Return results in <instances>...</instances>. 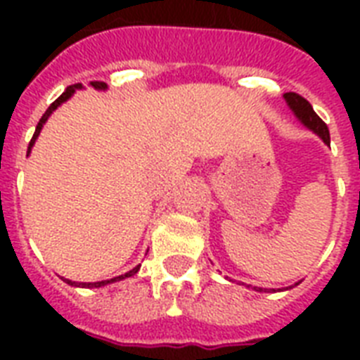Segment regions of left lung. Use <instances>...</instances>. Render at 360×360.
Listing matches in <instances>:
<instances>
[{"mask_svg": "<svg viewBox=\"0 0 360 360\" xmlns=\"http://www.w3.org/2000/svg\"><path fill=\"white\" fill-rule=\"evenodd\" d=\"M284 98L288 101V104H290V108L295 112V115L299 117V120L302 121V123L307 124L308 129H312L316 134L321 136V140L329 146L330 143V136H329V129H327V124H325V121L319 117L316 112H314L312 104L308 103L307 98L301 97L299 93H285ZM254 290L257 291H263L262 288H254Z\"/></svg>", "mask_w": 360, "mask_h": 360, "instance_id": "8db88e82", "label": "left lung"}]
</instances>
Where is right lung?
Masks as SVG:
<instances>
[{
	"mask_svg": "<svg viewBox=\"0 0 360 360\" xmlns=\"http://www.w3.org/2000/svg\"><path fill=\"white\" fill-rule=\"evenodd\" d=\"M91 86L97 87V89H104V87H106V84H104V82H91ZM80 87H82V84H75V86H69V87H67V89H65V93H61V95H59V97L56 98V101H53V103L50 104V106H48L46 112L42 114L41 121L37 123L35 134H33V138H31L30 147H27V153H30V149H31V147H33V143H35L37 136H39V132H41L42 124L46 123V120H48V117H50V114H52L53 110L58 108L59 104L65 103V101H67V98H69L70 95H72V93H75V89H80ZM138 269H140V267H134V269H132V271H130V273L121 274V276H115V278H112V280H103V282H80V284H78V282H72V280H65V282H67V284H70V285H78V288H101V285L110 284V282H117V280H123V278H127V276H132V274H134V273H138Z\"/></svg>",
	"mask_w": 360,
	"mask_h": 360,
	"instance_id": "add662e5",
	"label": "right lung"
}]
</instances>
